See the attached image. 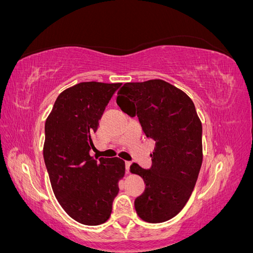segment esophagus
<instances>
[{"label": "esophagus", "instance_id": "34e87169", "mask_svg": "<svg viewBox=\"0 0 253 253\" xmlns=\"http://www.w3.org/2000/svg\"><path fill=\"white\" fill-rule=\"evenodd\" d=\"M131 165H132V162H129V160H126V171H128Z\"/></svg>", "mask_w": 253, "mask_h": 253}]
</instances>
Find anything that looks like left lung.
Returning <instances> with one entry per match:
<instances>
[{
    "instance_id": "8db88e82",
    "label": "left lung",
    "mask_w": 253,
    "mask_h": 253,
    "mask_svg": "<svg viewBox=\"0 0 253 253\" xmlns=\"http://www.w3.org/2000/svg\"><path fill=\"white\" fill-rule=\"evenodd\" d=\"M117 104L138 117L144 134L156 142L150 169L135 163L129 168L145 183L136 212L148 223L169 220L189 201L203 163V126L194 103L185 91L154 79L125 83Z\"/></svg>"
}]
</instances>
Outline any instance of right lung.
Here are the masks:
<instances>
[{
  "label": "right lung",
  "instance_id": "obj_1",
  "mask_svg": "<svg viewBox=\"0 0 253 253\" xmlns=\"http://www.w3.org/2000/svg\"><path fill=\"white\" fill-rule=\"evenodd\" d=\"M121 83L81 82L61 93L45 122L43 156L51 188L78 223L97 226L110 218L118 182L126 173L119 157L89 155L91 136Z\"/></svg>",
  "mask_w": 253,
  "mask_h": 253
}]
</instances>
